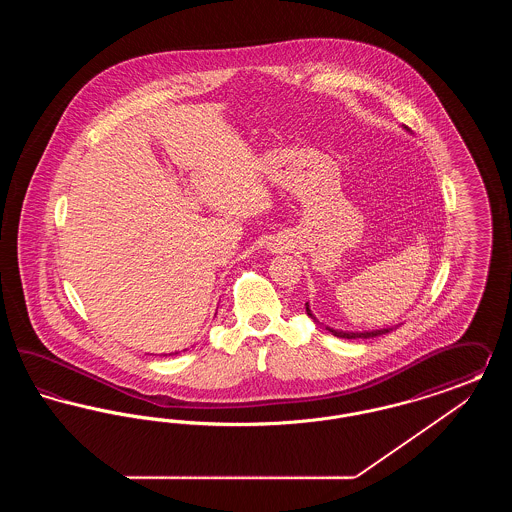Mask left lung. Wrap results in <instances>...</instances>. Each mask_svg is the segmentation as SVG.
Instances as JSON below:
<instances>
[{
	"label": "left lung",
	"instance_id": "8db88e82",
	"mask_svg": "<svg viewBox=\"0 0 512 512\" xmlns=\"http://www.w3.org/2000/svg\"><path fill=\"white\" fill-rule=\"evenodd\" d=\"M407 128V126H405ZM305 309H307V315L313 318L315 322H318L317 317L311 313V309H309V303H305ZM397 328V326H395ZM326 330L328 332H332V336H336V338H345V340H357V338H361V340H368V338H376V336H382V334H388L393 330V326L391 328H382V330H370V332H343V330H334V328H330V326H326Z\"/></svg>",
	"mask_w": 512,
	"mask_h": 512
}]
</instances>
